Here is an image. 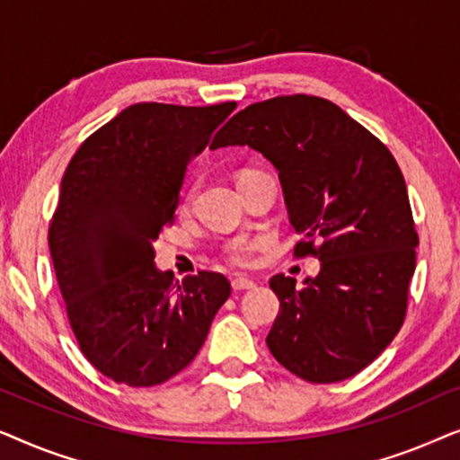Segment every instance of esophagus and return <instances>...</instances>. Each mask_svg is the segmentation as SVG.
Instances as JSON below:
<instances>
[{
  "label": "esophagus",
  "mask_w": 460,
  "mask_h": 460,
  "mask_svg": "<svg viewBox=\"0 0 460 460\" xmlns=\"http://www.w3.org/2000/svg\"><path fill=\"white\" fill-rule=\"evenodd\" d=\"M253 287H255V282L249 279H243V276L232 279V288H234V291H249V288H253Z\"/></svg>",
  "instance_id": "34e87169"
}]
</instances>
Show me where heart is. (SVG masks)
<instances>
[{
    "instance_id": "obj_1",
    "label": "heart",
    "mask_w": 460,
    "mask_h": 460,
    "mask_svg": "<svg viewBox=\"0 0 460 460\" xmlns=\"http://www.w3.org/2000/svg\"><path fill=\"white\" fill-rule=\"evenodd\" d=\"M192 194H194V188H190V190L186 192V197H184L186 203H190ZM226 257H228V261L234 263V266H249L251 247H244V244H234V247H230L228 251H226Z\"/></svg>"
}]
</instances>
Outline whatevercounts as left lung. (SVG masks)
<instances>
[{
    "label": "left lung",
    "mask_w": 460,
    "mask_h": 460,
    "mask_svg": "<svg viewBox=\"0 0 460 460\" xmlns=\"http://www.w3.org/2000/svg\"><path fill=\"white\" fill-rule=\"evenodd\" d=\"M222 146H251L279 169L288 219L304 234L295 255L320 260L304 287L285 274L270 280L280 301L270 351L304 381L349 379L404 324L419 234L398 163L337 104L305 93L236 112L211 148Z\"/></svg>",
    "instance_id": "8db88e82"
}]
</instances>
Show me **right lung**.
Segmentation results:
<instances>
[{
    "mask_svg": "<svg viewBox=\"0 0 460 460\" xmlns=\"http://www.w3.org/2000/svg\"><path fill=\"white\" fill-rule=\"evenodd\" d=\"M236 102L131 104L81 144L62 175L49 253L66 316L92 367L129 387L178 375L203 348L230 282H173L153 243L173 222L186 167Z\"/></svg>",
    "mask_w": 460,
    "mask_h": 460,
    "instance_id": "1",
    "label": "right lung"
}]
</instances>
